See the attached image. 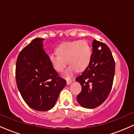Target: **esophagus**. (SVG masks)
I'll return each mask as SVG.
<instances>
[{
    "mask_svg": "<svg viewBox=\"0 0 134 134\" xmlns=\"http://www.w3.org/2000/svg\"><path fill=\"white\" fill-rule=\"evenodd\" d=\"M72 82V80H67V85H69Z\"/></svg>",
    "mask_w": 134,
    "mask_h": 134,
    "instance_id": "esophagus-1",
    "label": "esophagus"
}]
</instances>
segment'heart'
<instances>
[{"mask_svg": "<svg viewBox=\"0 0 134 134\" xmlns=\"http://www.w3.org/2000/svg\"><path fill=\"white\" fill-rule=\"evenodd\" d=\"M56 52L57 53L49 55V61L52 67L58 72L64 71L67 63L70 64L63 74L66 79L72 77L77 70H85L91 60V48L85 40L63 43L57 48Z\"/></svg>", "mask_w": 134, "mask_h": 134, "instance_id": "heart-1", "label": "heart"}]
</instances>
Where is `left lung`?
I'll return each instance as SVG.
<instances>
[{
	"instance_id": "left-lung-1",
	"label": "left lung",
	"mask_w": 134,
	"mask_h": 134,
	"mask_svg": "<svg viewBox=\"0 0 134 134\" xmlns=\"http://www.w3.org/2000/svg\"><path fill=\"white\" fill-rule=\"evenodd\" d=\"M90 65L76 79L82 87L77 100L86 108H95L107 99L115 76V60L106 44L94 40Z\"/></svg>"
}]
</instances>
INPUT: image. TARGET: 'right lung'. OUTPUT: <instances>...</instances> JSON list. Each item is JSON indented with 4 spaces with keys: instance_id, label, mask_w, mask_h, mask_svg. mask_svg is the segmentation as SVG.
I'll use <instances>...</instances> for the list:
<instances>
[{
    "instance_id": "right-lung-1",
    "label": "right lung",
    "mask_w": 134,
    "mask_h": 134,
    "mask_svg": "<svg viewBox=\"0 0 134 134\" xmlns=\"http://www.w3.org/2000/svg\"><path fill=\"white\" fill-rule=\"evenodd\" d=\"M43 38L34 39L18 55L16 84L26 103L37 111H48L55 106L66 81L58 74L43 50Z\"/></svg>"
}]
</instances>
